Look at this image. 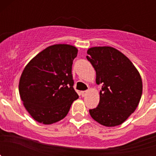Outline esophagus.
<instances>
[{
	"label": "esophagus",
	"instance_id": "34e87169",
	"mask_svg": "<svg viewBox=\"0 0 156 156\" xmlns=\"http://www.w3.org/2000/svg\"><path fill=\"white\" fill-rule=\"evenodd\" d=\"M87 93H88L87 90H86V91H81L80 94H81V96H82V97H85V96L87 94Z\"/></svg>",
	"mask_w": 156,
	"mask_h": 156
}]
</instances>
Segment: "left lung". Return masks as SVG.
<instances>
[{
  "label": "left lung",
  "instance_id": "left-lung-1",
  "mask_svg": "<svg viewBox=\"0 0 156 156\" xmlns=\"http://www.w3.org/2000/svg\"><path fill=\"white\" fill-rule=\"evenodd\" d=\"M87 58L96 71V83L101 84L100 101L90 116L101 125L122 124L136 110L142 94L138 70L125 55L112 47H93Z\"/></svg>",
  "mask_w": 156,
  "mask_h": 156
}]
</instances>
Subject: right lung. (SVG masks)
Masks as SVG:
<instances>
[{"instance_id":"1","label":"right lung","mask_w":156,"mask_h":156,"mask_svg":"<svg viewBox=\"0 0 156 156\" xmlns=\"http://www.w3.org/2000/svg\"><path fill=\"white\" fill-rule=\"evenodd\" d=\"M78 49L70 44L46 48L29 62L19 91L23 105L37 122L50 125L64 119L79 96L73 89V61Z\"/></svg>"}]
</instances>
